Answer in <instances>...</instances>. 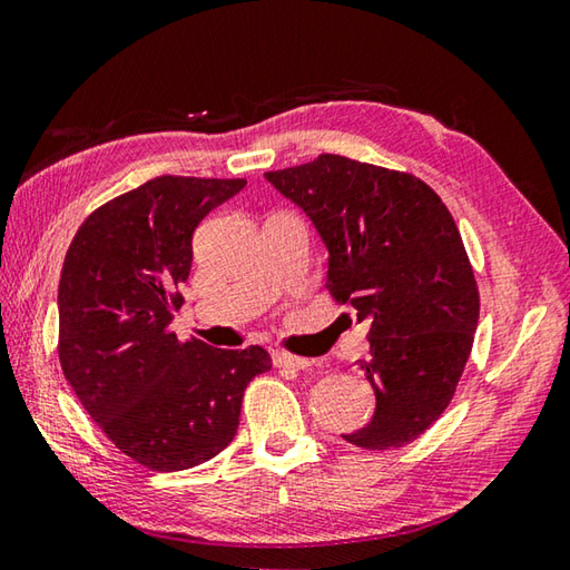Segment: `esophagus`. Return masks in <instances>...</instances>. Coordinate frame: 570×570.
Segmentation results:
<instances>
[{
	"label": "esophagus",
	"instance_id": "34e87169",
	"mask_svg": "<svg viewBox=\"0 0 570 570\" xmlns=\"http://www.w3.org/2000/svg\"><path fill=\"white\" fill-rule=\"evenodd\" d=\"M272 358H274V366H278V368H288V371H304V368L312 366V361H308V358L294 356V354H286V351H274Z\"/></svg>",
	"mask_w": 570,
	"mask_h": 570
}]
</instances>
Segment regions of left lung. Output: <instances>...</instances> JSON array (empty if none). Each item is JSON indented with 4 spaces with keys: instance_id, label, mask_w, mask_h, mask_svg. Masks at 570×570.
<instances>
[{
    "instance_id": "1",
    "label": "left lung",
    "mask_w": 570,
    "mask_h": 570,
    "mask_svg": "<svg viewBox=\"0 0 570 570\" xmlns=\"http://www.w3.org/2000/svg\"><path fill=\"white\" fill-rule=\"evenodd\" d=\"M264 177L328 246V292L371 321L361 368L376 411L341 439L366 451L406 446L449 409L479 324V284L456 222L413 174L338 154Z\"/></svg>"
}]
</instances>
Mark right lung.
I'll list each match as a JSON object with an SVG mask.
<instances>
[{
	"instance_id": "right-lung-1",
	"label": "right lung",
	"mask_w": 570,
	"mask_h": 570,
	"mask_svg": "<svg viewBox=\"0 0 570 570\" xmlns=\"http://www.w3.org/2000/svg\"><path fill=\"white\" fill-rule=\"evenodd\" d=\"M244 179L157 177L91 212L59 278V364L97 426L151 471L214 459L236 436L262 346L224 351L171 331L191 236Z\"/></svg>"
}]
</instances>
